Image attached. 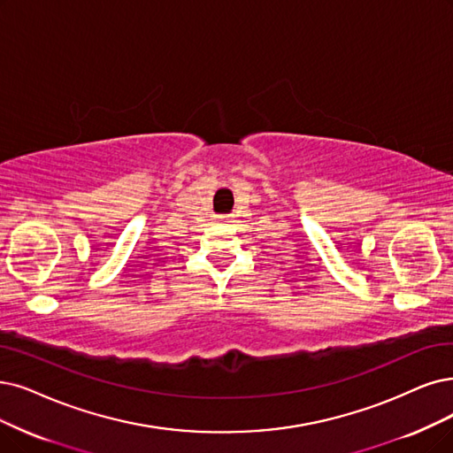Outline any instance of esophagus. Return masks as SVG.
Masks as SVG:
<instances>
[{"label": "esophagus", "mask_w": 453, "mask_h": 453, "mask_svg": "<svg viewBox=\"0 0 453 453\" xmlns=\"http://www.w3.org/2000/svg\"><path fill=\"white\" fill-rule=\"evenodd\" d=\"M232 217H234V215H232ZM225 223H232V219H226V221H225Z\"/></svg>", "instance_id": "34e87169"}]
</instances>
